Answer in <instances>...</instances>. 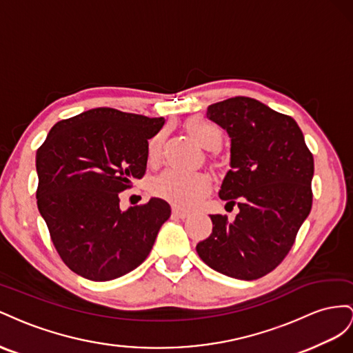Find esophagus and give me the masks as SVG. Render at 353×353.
I'll use <instances>...</instances> for the list:
<instances>
[{
	"instance_id": "34e87169",
	"label": "esophagus",
	"mask_w": 353,
	"mask_h": 353,
	"mask_svg": "<svg viewBox=\"0 0 353 353\" xmlns=\"http://www.w3.org/2000/svg\"><path fill=\"white\" fill-rule=\"evenodd\" d=\"M173 216H176V217H179V219H185V217L189 216V213H188V211L182 210V208L174 207V208H173Z\"/></svg>"
}]
</instances>
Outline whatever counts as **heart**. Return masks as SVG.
<instances>
[{"instance_id": "heart-1", "label": "heart", "mask_w": 353, "mask_h": 353, "mask_svg": "<svg viewBox=\"0 0 353 353\" xmlns=\"http://www.w3.org/2000/svg\"><path fill=\"white\" fill-rule=\"evenodd\" d=\"M186 132L207 150H217L223 143V130L205 118L195 117L186 123ZM161 134L149 140L148 161L158 163L161 154ZM154 192L170 203L190 207L205 196L210 190V180L203 173H189L177 168H168L152 182Z\"/></svg>"}]
</instances>
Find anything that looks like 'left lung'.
<instances>
[{"instance_id":"1","label":"left lung","mask_w":353,"mask_h":353,"mask_svg":"<svg viewBox=\"0 0 353 353\" xmlns=\"http://www.w3.org/2000/svg\"><path fill=\"white\" fill-rule=\"evenodd\" d=\"M207 118L230 137V170L219 196L239 213L234 221L210 216L213 232L196 253L226 276L257 279L285 259L310 213L314 157L296 121L256 99L213 103Z\"/></svg>"}]
</instances>
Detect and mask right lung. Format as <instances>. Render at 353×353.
<instances>
[{"instance_id": "add662e5", "label": "right lung", "mask_w": 353, "mask_h": 353, "mask_svg": "<svg viewBox=\"0 0 353 353\" xmlns=\"http://www.w3.org/2000/svg\"><path fill=\"white\" fill-rule=\"evenodd\" d=\"M164 118L96 108L59 121L37 150V204L63 263L110 281L142 265L165 220L167 201L119 208V192L142 179L148 140Z\"/></svg>"}]
</instances>
